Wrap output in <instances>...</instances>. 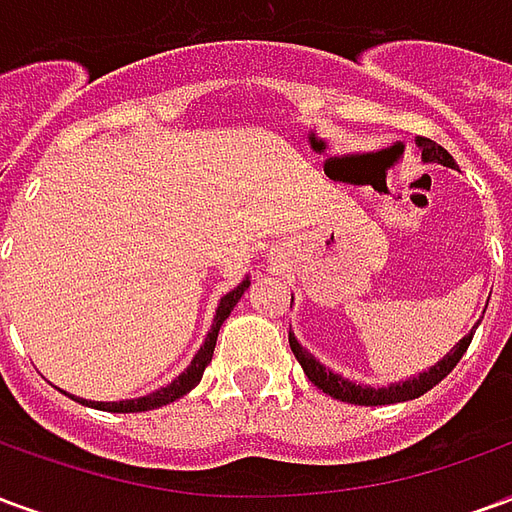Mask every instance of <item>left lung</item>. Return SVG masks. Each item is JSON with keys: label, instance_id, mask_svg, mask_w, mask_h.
<instances>
[{"label": "left lung", "instance_id": "obj_1", "mask_svg": "<svg viewBox=\"0 0 512 512\" xmlns=\"http://www.w3.org/2000/svg\"><path fill=\"white\" fill-rule=\"evenodd\" d=\"M419 147H422V158L425 161H439L444 167H455V158L439 145V142H433V139H417ZM474 329L466 337H463L461 343L452 348V354H447L441 359L439 365H433L428 373H419L417 378H408L403 384H392L384 386V389H373V386H359L354 381H345L343 376H337L332 370H326L321 362H315V356L307 354L304 348L299 345V340L288 334L290 340V351L296 354L299 359V365L304 367V373L310 378L312 384L323 389L326 395H332L334 400H343V403H354V406H389V403H403V400H414V397L425 395L428 389L439 384L441 378H447L452 373V367L461 362V356L466 354V348L472 343Z\"/></svg>", "mask_w": 512, "mask_h": 512}]
</instances>
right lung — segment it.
Here are the masks:
<instances>
[{"label": "right lung", "instance_id": "1", "mask_svg": "<svg viewBox=\"0 0 512 512\" xmlns=\"http://www.w3.org/2000/svg\"><path fill=\"white\" fill-rule=\"evenodd\" d=\"M249 288V279H244L241 285L235 290H230L227 296H224L222 301H219V310H216V318H213V326L211 332H208V337H205V343H202V348L197 351V356L191 359V365L180 373L175 381L169 386H164V389H156L153 395L147 397H136V400H120V403H87V400H79V403H84V406H95L101 408V411H120V414H134V411H150V408H158V406H167V403H172V400H178V397H183L186 392H191L194 386L200 384L202 373H205V367L211 365L213 359V348H216V337H219V326H222L224 321H227V315L233 312V307L238 304V299L244 296V290Z\"/></svg>", "mask_w": 512, "mask_h": 512}]
</instances>
